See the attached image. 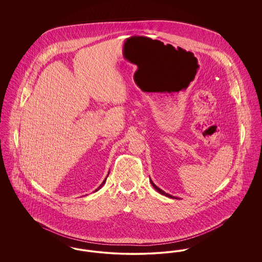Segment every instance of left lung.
<instances>
[{"label": "left lung", "instance_id": "obj_1", "mask_svg": "<svg viewBox=\"0 0 262 262\" xmlns=\"http://www.w3.org/2000/svg\"><path fill=\"white\" fill-rule=\"evenodd\" d=\"M150 183H151V185H152V187H154L158 192H160L161 194H163V195H165V196H167V198H170V199H174V200H178V198H174V196H173V195H171V194H169V193H166L165 191H163L162 189L161 188H159V187H157L153 182H152V180L151 179H149ZM180 200V199H179Z\"/></svg>", "mask_w": 262, "mask_h": 262}]
</instances>
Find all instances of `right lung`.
Masks as SVG:
<instances>
[{"instance_id":"right-lung-1","label":"right lung","mask_w":262,"mask_h":262,"mask_svg":"<svg viewBox=\"0 0 262 262\" xmlns=\"http://www.w3.org/2000/svg\"><path fill=\"white\" fill-rule=\"evenodd\" d=\"M108 174H109V173H108ZM108 174H107V177H108ZM107 177H106V178H105V180H104V181H103V183H102V184H101V185H100L99 187H97V188H96V189H95V191H97V190H99L100 188H101V187H103V186H104V185H105V183H106V180H107Z\"/></svg>"}]
</instances>
